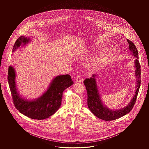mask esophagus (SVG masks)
<instances>
[{
  "mask_svg": "<svg viewBox=\"0 0 149 149\" xmlns=\"http://www.w3.org/2000/svg\"><path fill=\"white\" fill-rule=\"evenodd\" d=\"M76 81L77 82H81L82 81V78L81 77V76L79 74L77 77H76Z\"/></svg>",
  "mask_w": 149,
  "mask_h": 149,
  "instance_id": "1",
  "label": "esophagus"
}]
</instances>
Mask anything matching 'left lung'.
<instances>
[{
	"instance_id": "8db88e82",
	"label": "left lung",
	"mask_w": 149,
	"mask_h": 149,
	"mask_svg": "<svg viewBox=\"0 0 149 149\" xmlns=\"http://www.w3.org/2000/svg\"><path fill=\"white\" fill-rule=\"evenodd\" d=\"M127 42L129 44V49L136 57L135 60L136 68L135 74L137 79L135 95L131 102L127 106L116 111H113L107 108L102 103V100L100 99L98 91L96 81L94 78L95 75H93L92 77L91 78L85 79L84 81V84L85 86L88 94L87 102L89 109L96 117L106 121L118 119L129 113L135 105L137 94L139 91V88L141 84V66L139 61L138 60V51L134 43L128 39Z\"/></svg>"
}]
</instances>
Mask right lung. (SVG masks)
I'll return each instance as SVG.
<instances>
[{
    "mask_svg": "<svg viewBox=\"0 0 149 149\" xmlns=\"http://www.w3.org/2000/svg\"><path fill=\"white\" fill-rule=\"evenodd\" d=\"M29 39L24 36L19 37L14 43V52L22 44H26ZM15 73L13 68L9 66L8 81L14 106L21 113L32 119L44 120L55 113L60 108L64 90L74 84L70 75L57 76L52 80L49 88L39 98L34 100L22 99L19 95L15 85Z\"/></svg>",
    "mask_w": 149,
    "mask_h": 149,
    "instance_id": "obj_1",
    "label": "right lung"
}]
</instances>
